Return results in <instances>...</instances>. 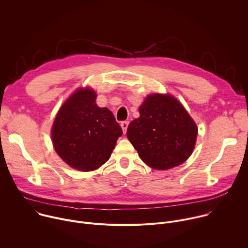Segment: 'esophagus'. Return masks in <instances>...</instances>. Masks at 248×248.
<instances>
[{"mask_svg":"<svg viewBox=\"0 0 248 248\" xmlns=\"http://www.w3.org/2000/svg\"><path fill=\"white\" fill-rule=\"evenodd\" d=\"M121 126H122V128H123V130H124V133H125V132H126V129H127V126H128V122H127V121L122 122V123H121Z\"/></svg>","mask_w":248,"mask_h":248,"instance_id":"obj_1","label":"esophagus"}]
</instances>
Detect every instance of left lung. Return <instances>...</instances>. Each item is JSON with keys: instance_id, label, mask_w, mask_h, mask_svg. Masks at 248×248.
<instances>
[{"instance_id": "8db88e82", "label": "left lung", "mask_w": 248, "mask_h": 248, "mask_svg": "<svg viewBox=\"0 0 248 248\" xmlns=\"http://www.w3.org/2000/svg\"><path fill=\"white\" fill-rule=\"evenodd\" d=\"M139 114L128 124L126 136L141 160L156 170L186 161L195 145L197 126L178 100L170 95H149Z\"/></svg>"}]
</instances>
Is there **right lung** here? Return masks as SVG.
<instances>
[{
    "instance_id": "right-lung-1",
    "label": "right lung",
    "mask_w": 248,
    "mask_h": 248,
    "mask_svg": "<svg viewBox=\"0 0 248 248\" xmlns=\"http://www.w3.org/2000/svg\"><path fill=\"white\" fill-rule=\"evenodd\" d=\"M123 134L113 113L96 104L90 88L78 89L60 109L52 128L59 156L70 167L89 171L107 162Z\"/></svg>"
}]
</instances>
